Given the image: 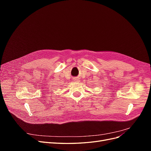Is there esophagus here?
Wrapping results in <instances>:
<instances>
[{
	"label": "esophagus",
	"instance_id": "esophagus-1",
	"mask_svg": "<svg viewBox=\"0 0 151 151\" xmlns=\"http://www.w3.org/2000/svg\"><path fill=\"white\" fill-rule=\"evenodd\" d=\"M73 81L77 82V83H78V82H79V80L78 78H77V77H76V78H74V79H73Z\"/></svg>",
	"mask_w": 151,
	"mask_h": 151
}]
</instances>
